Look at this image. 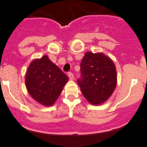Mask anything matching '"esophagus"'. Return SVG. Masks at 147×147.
I'll list each match as a JSON object with an SVG mask.
<instances>
[{
  "instance_id": "obj_1",
  "label": "esophagus",
  "mask_w": 147,
  "mask_h": 147,
  "mask_svg": "<svg viewBox=\"0 0 147 147\" xmlns=\"http://www.w3.org/2000/svg\"><path fill=\"white\" fill-rule=\"evenodd\" d=\"M68 77H69V78L70 79V80H73V79H74V75H73V74L72 73V72H69Z\"/></svg>"
}]
</instances>
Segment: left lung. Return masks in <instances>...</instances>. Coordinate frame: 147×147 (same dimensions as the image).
Instances as JSON below:
<instances>
[{
	"label": "left lung",
	"mask_w": 147,
	"mask_h": 147,
	"mask_svg": "<svg viewBox=\"0 0 147 147\" xmlns=\"http://www.w3.org/2000/svg\"><path fill=\"white\" fill-rule=\"evenodd\" d=\"M78 80L83 96L92 105H100L111 96L117 83L113 61L101 53L87 52L80 63Z\"/></svg>",
	"instance_id": "left-lung-1"
}]
</instances>
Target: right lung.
<instances>
[{"instance_id": "right-lung-1", "label": "right lung", "mask_w": 147, "mask_h": 147, "mask_svg": "<svg viewBox=\"0 0 147 147\" xmlns=\"http://www.w3.org/2000/svg\"><path fill=\"white\" fill-rule=\"evenodd\" d=\"M68 80V77L47 55L33 60L26 75L28 92L36 101L45 106L53 105Z\"/></svg>"}]
</instances>
